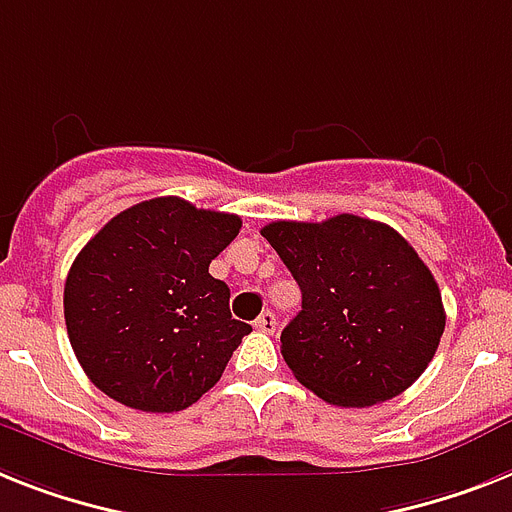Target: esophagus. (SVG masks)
<instances>
[{
	"label": "esophagus",
	"instance_id": "1",
	"mask_svg": "<svg viewBox=\"0 0 512 512\" xmlns=\"http://www.w3.org/2000/svg\"><path fill=\"white\" fill-rule=\"evenodd\" d=\"M253 327L259 329V332H266V335H272L274 329H277V316H274L272 311H264V314L253 322Z\"/></svg>",
	"mask_w": 512,
	"mask_h": 512
}]
</instances>
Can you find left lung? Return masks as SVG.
I'll list each match as a JSON object with an SVG mask.
<instances>
[{"label": "left lung", "instance_id": "1", "mask_svg": "<svg viewBox=\"0 0 512 512\" xmlns=\"http://www.w3.org/2000/svg\"><path fill=\"white\" fill-rule=\"evenodd\" d=\"M261 235L301 287V311L280 342L303 387L332 405L363 408L424 374L445 332V308L429 266L400 232L337 214L282 219Z\"/></svg>", "mask_w": 512, "mask_h": 512}]
</instances>
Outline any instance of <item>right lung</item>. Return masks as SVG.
<instances>
[{
	"label": "right lung",
	"mask_w": 512,
	"mask_h": 512,
	"mask_svg": "<svg viewBox=\"0 0 512 512\" xmlns=\"http://www.w3.org/2000/svg\"><path fill=\"white\" fill-rule=\"evenodd\" d=\"M240 217L149 198L112 217L75 256L65 324L86 377L117 403L183 411L219 382L251 324L230 314V287L211 259Z\"/></svg>",
	"instance_id": "1"
}]
</instances>
